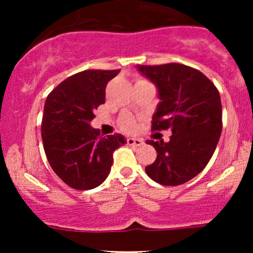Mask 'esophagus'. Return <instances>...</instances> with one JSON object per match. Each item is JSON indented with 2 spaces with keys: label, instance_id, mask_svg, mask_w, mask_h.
Returning <instances> with one entry per match:
<instances>
[{
  "label": "esophagus",
  "instance_id": "34e87169",
  "mask_svg": "<svg viewBox=\"0 0 253 253\" xmlns=\"http://www.w3.org/2000/svg\"><path fill=\"white\" fill-rule=\"evenodd\" d=\"M127 144L129 146H140V145H143V140L138 138H128L127 139Z\"/></svg>",
  "mask_w": 253,
  "mask_h": 253
}]
</instances>
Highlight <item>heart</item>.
Segmentation results:
<instances>
[{"instance_id": "1", "label": "heart", "mask_w": 253, "mask_h": 253, "mask_svg": "<svg viewBox=\"0 0 253 253\" xmlns=\"http://www.w3.org/2000/svg\"><path fill=\"white\" fill-rule=\"evenodd\" d=\"M136 83H149V82L145 80H138L136 81ZM120 125L125 130H128V132L135 128V121L134 119L130 117V115H124V117L120 119Z\"/></svg>"}]
</instances>
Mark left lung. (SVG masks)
<instances>
[{
  "instance_id": "1",
  "label": "left lung",
  "mask_w": 253,
  "mask_h": 253,
  "mask_svg": "<svg viewBox=\"0 0 253 253\" xmlns=\"http://www.w3.org/2000/svg\"><path fill=\"white\" fill-rule=\"evenodd\" d=\"M136 68L158 89L161 102L151 128L172 132L169 141H146L158 155L145 171L159 184H183L205 169L216 149L222 129L220 94L201 71L183 64Z\"/></svg>"
}]
</instances>
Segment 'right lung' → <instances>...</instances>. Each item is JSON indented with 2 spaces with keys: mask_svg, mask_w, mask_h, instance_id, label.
<instances>
[{
  "mask_svg": "<svg viewBox=\"0 0 253 253\" xmlns=\"http://www.w3.org/2000/svg\"><path fill=\"white\" fill-rule=\"evenodd\" d=\"M120 70H85L68 77L48 94L42 138L52 170L69 187L94 189L110 172L113 152L126 144L121 134L100 136L90 126L106 86Z\"/></svg>",
  "mask_w": 253,
  "mask_h": 253,
  "instance_id": "obj_1",
  "label": "right lung"
}]
</instances>
